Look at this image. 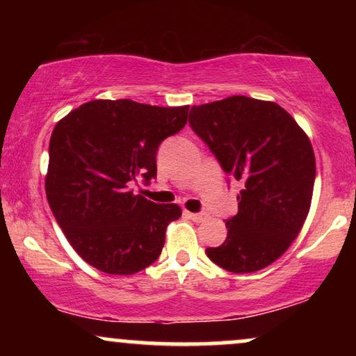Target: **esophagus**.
Masks as SVG:
<instances>
[{
  "instance_id": "obj_1",
  "label": "esophagus",
  "mask_w": 356,
  "mask_h": 356,
  "mask_svg": "<svg viewBox=\"0 0 356 356\" xmlns=\"http://www.w3.org/2000/svg\"><path fill=\"white\" fill-rule=\"evenodd\" d=\"M186 216L191 218L193 222H196V223H201V222H204L206 220V213H193V212H186Z\"/></svg>"
}]
</instances>
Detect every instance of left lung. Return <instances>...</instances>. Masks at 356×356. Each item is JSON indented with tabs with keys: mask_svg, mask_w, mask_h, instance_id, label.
Listing matches in <instances>:
<instances>
[{
	"mask_svg": "<svg viewBox=\"0 0 356 356\" xmlns=\"http://www.w3.org/2000/svg\"><path fill=\"white\" fill-rule=\"evenodd\" d=\"M189 124L228 175L243 183L227 240L209 259L233 274L270 266L308 217L316 159L308 134L275 102L232 95L194 105Z\"/></svg>",
	"mask_w": 356,
	"mask_h": 356,
	"instance_id": "left-lung-1",
	"label": "left lung"
}]
</instances>
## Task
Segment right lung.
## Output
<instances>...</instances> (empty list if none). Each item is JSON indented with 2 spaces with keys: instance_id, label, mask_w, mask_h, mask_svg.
I'll list each match as a JSON object with an SVG mask.
<instances>
[{
  "instance_id": "right-lung-1",
  "label": "right lung",
  "mask_w": 356,
  "mask_h": 356,
  "mask_svg": "<svg viewBox=\"0 0 356 356\" xmlns=\"http://www.w3.org/2000/svg\"><path fill=\"white\" fill-rule=\"evenodd\" d=\"M189 105L90 100L58 121L45 191L74 251L95 269L131 275L157 261L178 204H155L129 189L157 175L160 143L188 121Z\"/></svg>"
}]
</instances>
